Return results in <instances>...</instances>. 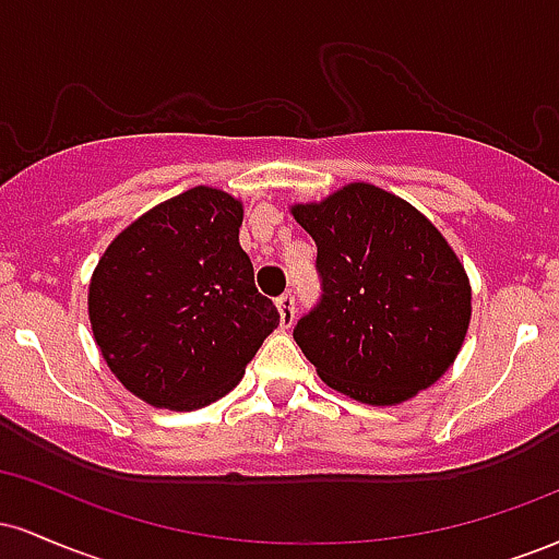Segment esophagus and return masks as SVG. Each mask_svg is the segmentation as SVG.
Wrapping results in <instances>:
<instances>
[{
	"mask_svg": "<svg viewBox=\"0 0 559 559\" xmlns=\"http://www.w3.org/2000/svg\"><path fill=\"white\" fill-rule=\"evenodd\" d=\"M275 307H278L281 329H292V323H294V297L292 294H284V297L275 299Z\"/></svg>",
	"mask_w": 559,
	"mask_h": 559,
	"instance_id": "esophagus-1",
	"label": "esophagus"
}]
</instances>
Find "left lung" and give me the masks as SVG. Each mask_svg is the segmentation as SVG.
I'll return each instance as SVG.
<instances>
[{
  "mask_svg": "<svg viewBox=\"0 0 559 559\" xmlns=\"http://www.w3.org/2000/svg\"><path fill=\"white\" fill-rule=\"evenodd\" d=\"M288 210L318 243L323 299L294 342L320 381L373 407L433 386L457 360L473 312L471 278L441 230L365 181Z\"/></svg>",
  "mask_w": 559,
  "mask_h": 559,
  "instance_id": "obj_1",
  "label": "left lung"
}]
</instances>
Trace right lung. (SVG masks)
Masks as SVG:
<instances>
[{
  "mask_svg": "<svg viewBox=\"0 0 559 559\" xmlns=\"http://www.w3.org/2000/svg\"><path fill=\"white\" fill-rule=\"evenodd\" d=\"M241 199L194 186L120 230L88 281V320L107 368L152 407L226 396L278 329L239 243Z\"/></svg>",
  "mask_w": 559,
  "mask_h": 559,
  "instance_id": "1",
  "label": "right lung"
}]
</instances>
